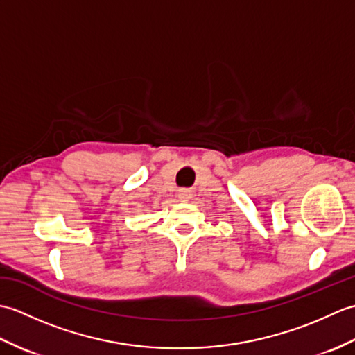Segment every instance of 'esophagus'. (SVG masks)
<instances>
[{
	"label": "esophagus",
	"mask_w": 355,
	"mask_h": 355,
	"mask_svg": "<svg viewBox=\"0 0 355 355\" xmlns=\"http://www.w3.org/2000/svg\"><path fill=\"white\" fill-rule=\"evenodd\" d=\"M191 198H192V193L189 191H180V193H178L180 201H189Z\"/></svg>",
	"instance_id": "34e87169"
}]
</instances>
